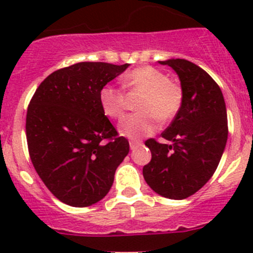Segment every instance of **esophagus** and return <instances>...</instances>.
I'll list each match as a JSON object with an SVG mask.
<instances>
[{"mask_svg": "<svg viewBox=\"0 0 253 253\" xmlns=\"http://www.w3.org/2000/svg\"><path fill=\"white\" fill-rule=\"evenodd\" d=\"M139 145H142V142H139V141H131V142H129V148H131L132 150L136 149V148H138Z\"/></svg>", "mask_w": 253, "mask_h": 253, "instance_id": "34e87169", "label": "esophagus"}]
</instances>
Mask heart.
Returning <instances> with one entry per match:
<instances>
[{
	"instance_id": "obj_1",
	"label": "heart",
	"mask_w": 253,
	"mask_h": 253,
	"mask_svg": "<svg viewBox=\"0 0 253 253\" xmlns=\"http://www.w3.org/2000/svg\"><path fill=\"white\" fill-rule=\"evenodd\" d=\"M122 85L131 93H142L137 104L141 112L125 116L119 122V132L131 139L149 136L158 129V119L163 122L172 120L183 103L182 86L169 76L152 66H142L122 77ZM99 101L104 114L110 119H120L126 108V95L121 89L106 84L99 91Z\"/></svg>"
}]
</instances>
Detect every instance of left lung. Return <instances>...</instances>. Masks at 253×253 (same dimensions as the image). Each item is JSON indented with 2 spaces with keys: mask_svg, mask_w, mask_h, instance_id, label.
I'll list each match as a JSON object with an SVG mask.
<instances>
[{
  "mask_svg": "<svg viewBox=\"0 0 253 253\" xmlns=\"http://www.w3.org/2000/svg\"><path fill=\"white\" fill-rule=\"evenodd\" d=\"M159 63L177 73L183 103L162 133L172 144L145 141L152 160L143 168V176L158 195L185 200L201 190L218 168L228 141L226 106L218 84L197 65L182 58Z\"/></svg>",
  "mask_w": 253,
  "mask_h": 253,
  "instance_id": "1",
  "label": "left lung"
}]
</instances>
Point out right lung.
Instances as JSON below:
<instances>
[{"instance_id": "right-lung-1", "label": "right lung", "mask_w": 253, "mask_h": 253, "mask_svg": "<svg viewBox=\"0 0 253 253\" xmlns=\"http://www.w3.org/2000/svg\"><path fill=\"white\" fill-rule=\"evenodd\" d=\"M128 63L79 62L47 76L27 111L25 133L38 175L61 202L88 207L110 191L129 152L101 109L99 91Z\"/></svg>"}]
</instances>
